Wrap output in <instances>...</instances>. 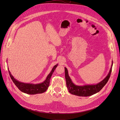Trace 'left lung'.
I'll return each instance as SVG.
<instances>
[{"label":"left lung","mask_w":120,"mask_h":120,"mask_svg":"<svg viewBox=\"0 0 120 120\" xmlns=\"http://www.w3.org/2000/svg\"><path fill=\"white\" fill-rule=\"evenodd\" d=\"M112 63L109 73L108 74L107 77L103 81H101L96 85H85L82 86H77L72 82L70 77L68 75L67 68L65 67V78H66L67 86L68 90V92L72 94V95L81 97L90 96L100 92L109 79L112 71Z\"/></svg>","instance_id":"1"}]
</instances>
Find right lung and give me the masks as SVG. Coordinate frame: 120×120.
<instances>
[{
  "label": "right lung",
  "instance_id": "add662e5",
  "mask_svg": "<svg viewBox=\"0 0 120 120\" xmlns=\"http://www.w3.org/2000/svg\"><path fill=\"white\" fill-rule=\"evenodd\" d=\"M57 64L55 65L52 68L51 72L49 74L45 80L38 84H32V83H26L19 82L16 80L11 74L10 71L8 70L10 77L12 80L14 84L17 87L20 91L30 95H34L37 94H41L45 92L49 88V85L50 79L53 74L54 71L57 66Z\"/></svg>",
  "mask_w": 120,
  "mask_h": 120
}]
</instances>
